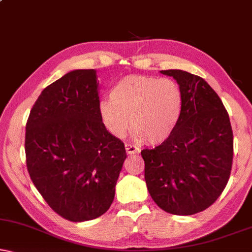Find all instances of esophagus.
<instances>
[{
	"label": "esophagus",
	"instance_id": "esophagus-1",
	"mask_svg": "<svg viewBox=\"0 0 252 252\" xmlns=\"http://www.w3.org/2000/svg\"><path fill=\"white\" fill-rule=\"evenodd\" d=\"M126 151L128 154H137L140 152V150L138 149V147L130 145V144H126Z\"/></svg>",
	"mask_w": 252,
	"mask_h": 252
}]
</instances>
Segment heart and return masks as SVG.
Returning a JSON list of instances; mask_svg holds the SVG:
<instances>
[{"mask_svg":"<svg viewBox=\"0 0 252 252\" xmlns=\"http://www.w3.org/2000/svg\"><path fill=\"white\" fill-rule=\"evenodd\" d=\"M110 98L99 103L105 128L123 138L130 122L133 137L149 144H161L172 136L182 113V93L172 79L129 75L117 80Z\"/></svg>","mask_w":252,"mask_h":252,"instance_id":"1","label":"heart"}]
</instances>
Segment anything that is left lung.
<instances>
[{
	"label": "left lung",
	"mask_w": 252,
	"mask_h": 252,
	"mask_svg": "<svg viewBox=\"0 0 252 252\" xmlns=\"http://www.w3.org/2000/svg\"><path fill=\"white\" fill-rule=\"evenodd\" d=\"M182 93V113L172 136L142 151L145 181L160 209L191 216L210 207L227 186L233 163V130L219 95L202 77L161 70Z\"/></svg>",
	"instance_id": "obj_1"
}]
</instances>
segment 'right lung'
Returning a JSON list of instances; mask_svg holds the SVG:
<instances>
[{
	"instance_id": "right-lung-1",
	"label": "right lung",
	"mask_w": 252,
	"mask_h": 252,
	"mask_svg": "<svg viewBox=\"0 0 252 252\" xmlns=\"http://www.w3.org/2000/svg\"><path fill=\"white\" fill-rule=\"evenodd\" d=\"M99 103L95 70H73L43 90L26 123L30 177L50 209L73 222L108 211L126 158Z\"/></svg>"
}]
</instances>
